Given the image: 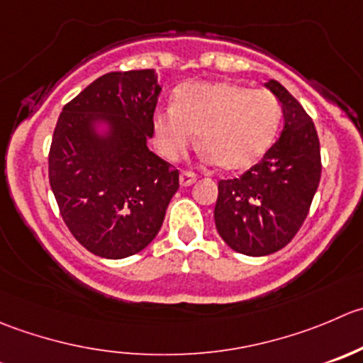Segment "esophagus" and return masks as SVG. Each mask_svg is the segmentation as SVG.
Returning a JSON list of instances; mask_svg holds the SVG:
<instances>
[{
	"label": "esophagus",
	"mask_w": 363,
	"mask_h": 363,
	"mask_svg": "<svg viewBox=\"0 0 363 363\" xmlns=\"http://www.w3.org/2000/svg\"><path fill=\"white\" fill-rule=\"evenodd\" d=\"M179 181H181V186H191L193 182L196 181V175L193 174V172H181V179H179Z\"/></svg>",
	"instance_id": "esophagus-1"
}]
</instances>
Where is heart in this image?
I'll return each mask as SVG.
<instances>
[{"label":"heart","instance_id":"b5f03b06","mask_svg":"<svg viewBox=\"0 0 363 363\" xmlns=\"http://www.w3.org/2000/svg\"><path fill=\"white\" fill-rule=\"evenodd\" d=\"M282 104L266 90L245 84L189 83L174 96V106L152 115L156 149L168 161L184 156L193 133L202 157L221 170H245L271 147L282 122Z\"/></svg>","mask_w":363,"mask_h":363}]
</instances>
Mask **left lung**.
Returning <instances> with one entry per match:
<instances>
[{"mask_svg": "<svg viewBox=\"0 0 363 363\" xmlns=\"http://www.w3.org/2000/svg\"><path fill=\"white\" fill-rule=\"evenodd\" d=\"M282 104L279 142L241 177L218 182L214 223L232 250L262 257L287 245L307 218L321 179L315 125L279 81L266 83Z\"/></svg>", "mask_w": 363, "mask_h": 363, "instance_id": "obj_1", "label": "left lung"}]
</instances>
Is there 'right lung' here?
Returning a JSON list of instances; mask_svg holds the SVG:
<instances>
[{
	"instance_id": "add662e5",
	"label": "right lung",
	"mask_w": 363,
	"mask_h": 363,
	"mask_svg": "<svg viewBox=\"0 0 363 363\" xmlns=\"http://www.w3.org/2000/svg\"><path fill=\"white\" fill-rule=\"evenodd\" d=\"M161 86L154 69L108 72L63 106L49 184L70 234L94 255L125 259L157 235L179 170L147 147ZM103 123L107 131L99 133Z\"/></svg>"
}]
</instances>
